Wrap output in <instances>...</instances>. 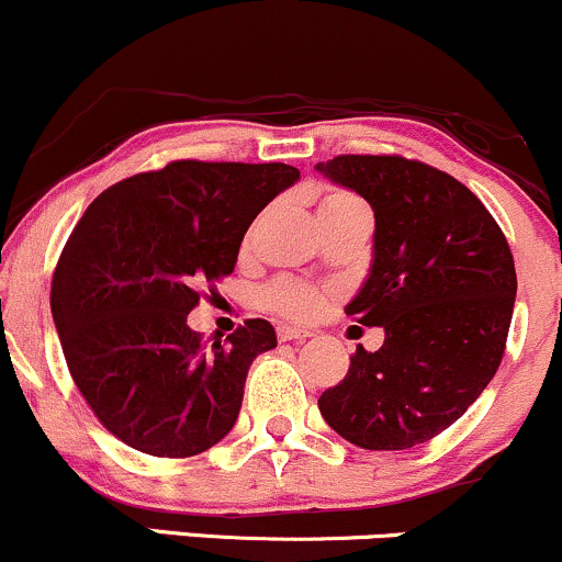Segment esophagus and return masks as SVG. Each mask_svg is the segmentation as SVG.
Returning a JSON list of instances; mask_svg holds the SVG:
<instances>
[{
    "mask_svg": "<svg viewBox=\"0 0 562 562\" xmlns=\"http://www.w3.org/2000/svg\"><path fill=\"white\" fill-rule=\"evenodd\" d=\"M307 331H302V328H292V326H279L276 328V339L279 341H305L307 339Z\"/></svg>",
    "mask_w": 562,
    "mask_h": 562,
    "instance_id": "1",
    "label": "esophagus"
}]
</instances>
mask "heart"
<instances>
[{
    "mask_svg": "<svg viewBox=\"0 0 562 562\" xmlns=\"http://www.w3.org/2000/svg\"><path fill=\"white\" fill-rule=\"evenodd\" d=\"M347 204H358V200L352 194H347V191L331 189L321 196L318 210L347 207ZM260 305L286 321L305 323L321 313L323 305H326V294L321 289L310 286V283L294 279H276L260 289Z\"/></svg>",
    "mask_w": 562,
    "mask_h": 562,
    "instance_id": "heart-1",
    "label": "heart"
}]
</instances>
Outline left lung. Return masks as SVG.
Returning a JSON list of instances; mask_svg holds the SVG:
<instances>
[{
	"instance_id": "obj_1",
	"label": "left lung",
	"mask_w": 562,
	"mask_h": 562,
	"mask_svg": "<svg viewBox=\"0 0 562 562\" xmlns=\"http://www.w3.org/2000/svg\"><path fill=\"white\" fill-rule=\"evenodd\" d=\"M318 170L371 202V279L347 315L386 331L379 352L355 349L345 379L321 394V415L362 450L424 445L503 362L518 289L513 252L484 202L434 165L336 155Z\"/></svg>"
}]
</instances>
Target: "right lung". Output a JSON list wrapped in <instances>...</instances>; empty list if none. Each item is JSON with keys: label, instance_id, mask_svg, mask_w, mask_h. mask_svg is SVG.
<instances>
[{"label": "right lung", "instance_id": "right-lung-1", "mask_svg": "<svg viewBox=\"0 0 562 562\" xmlns=\"http://www.w3.org/2000/svg\"><path fill=\"white\" fill-rule=\"evenodd\" d=\"M296 178L283 162L173 160L86 207L52 276V315L78 392L123 445L191 458L234 428L273 326L249 318L210 345L187 315L204 283L234 273L249 223Z\"/></svg>", "mask_w": 562, "mask_h": 562}]
</instances>
